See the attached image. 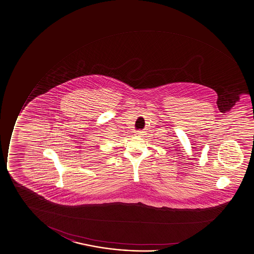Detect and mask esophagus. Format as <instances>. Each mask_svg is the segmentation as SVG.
<instances>
[{"mask_svg":"<svg viewBox=\"0 0 254 254\" xmlns=\"http://www.w3.org/2000/svg\"><path fill=\"white\" fill-rule=\"evenodd\" d=\"M141 135H142V132H141V131H137V133H136V136H137V137H141Z\"/></svg>","mask_w":254,"mask_h":254,"instance_id":"obj_1","label":"esophagus"}]
</instances>
